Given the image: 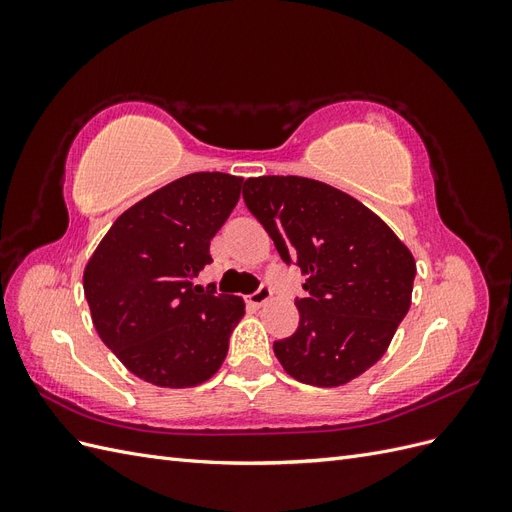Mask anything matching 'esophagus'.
Here are the masks:
<instances>
[{
	"label": "esophagus",
	"mask_w": 512,
	"mask_h": 512,
	"mask_svg": "<svg viewBox=\"0 0 512 512\" xmlns=\"http://www.w3.org/2000/svg\"><path fill=\"white\" fill-rule=\"evenodd\" d=\"M269 299H271V288L260 286L256 292H252L250 297H247V303L254 305V307H260V305H265Z\"/></svg>",
	"instance_id": "34e87169"
}]
</instances>
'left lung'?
Listing matches in <instances>:
<instances>
[{"label": "left lung", "instance_id": "obj_1", "mask_svg": "<svg viewBox=\"0 0 512 512\" xmlns=\"http://www.w3.org/2000/svg\"><path fill=\"white\" fill-rule=\"evenodd\" d=\"M243 200L286 265L307 275V297L294 301L299 327L273 344L286 374L342 386L376 365L410 309L408 247L374 211L316 179H247Z\"/></svg>", "mask_w": 512, "mask_h": 512}]
</instances>
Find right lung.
Instances as JSON below:
<instances>
[{
    "instance_id": "obj_1",
    "label": "right lung",
    "mask_w": 512,
    "mask_h": 512,
    "mask_svg": "<svg viewBox=\"0 0 512 512\" xmlns=\"http://www.w3.org/2000/svg\"><path fill=\"white\" fill-rule=\"evenodd\" d=\"M241 177L192 173L138 200L108 228L83 273L91 320L141 380L188 389L209 380L245 314L235 294L194 286L209 243L241 194Z\"/></svg>"
}]
</instances>
